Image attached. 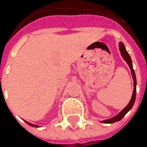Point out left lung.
Segmentation results:
<instances>
[{
    "label": "left lung",
    "mask_w": 147,
    "mask_h": 147,
    "mask_svg": "<svg viewBox=\"0 0 147 147\" xmlns=\"http://www.w3.org/2000/svg\"><path fill=\"white\" fill-rule=\"evenodd\" d=\"M119 50H120V53H121V55L123 56V60L127 63V64L129 65V69H131V76H132V78H133V86H134V89H133V92H132V96H131V99L129 100V104L125 107V108L118 114L116 115L115 116L112 117V118H109V119H107V120H103L101 123H115V122H118L120 121L122 118L131 109V108L133 107L134 103H135V100H136V86H137V79H136V75H135V72H134V69H133V66H132V61L131 59V56L128 54V52L126 51V48L123 45V42H120L119 43Z\"/></svg>",
    "instance_id": "left-lung-1"
}]
</instances>
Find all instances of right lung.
<instances>
[{
	"label": "right lung",
	"mask_w": 147,
	"mask_h": 147,
	"mask_svg": "<svg viewBox=\"0 0 147 147\" xmlns=\"http://www.w3.org/2000/svg\"><path fill=\"white\" fill-rule=\"evenodd\" d=\"M28 124H29L30 126H32V127H38V126H37V125H35V124H32V123H28V122H26Z\"/></svg>",
	"instance_id": "obj_1"
}]
</instances>
